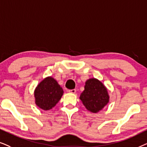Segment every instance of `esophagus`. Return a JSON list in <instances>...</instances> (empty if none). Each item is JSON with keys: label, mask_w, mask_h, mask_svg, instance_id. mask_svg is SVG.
<instances>
[{"label": "esophagus", "mask_w": 147, "mask_h": 147, "mask_svg": "<svg viewBox=\"0 0 147 147\" xmlns=\"http://www.w3.org/2000/svg\"><path fill=\"white\" fill-rule=\"evenodd\" d=\"M68 91L70 93H75L76 91H77V90H76V89H71V90H68Z\"/></svg>", "instance_id": "1"}]
</instances>
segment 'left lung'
Masks as SVG:
<instances>
[{
	"mask_svg": "<svg viewBox=\"0 0 147 147\" xmlns=\"http://www.w3.org/2000/svg\"><path fill=\"white\" fill-rule=\"evenodd\" d=\"M79 98L85 108L92 113H98L109 101L107 87L95 78L86 81L85 89Z\"/></svg>",
	"mask_w": 147,
	"mask_h": 147,
	"instance_id": "1",
	"label": "left lung"
}]
</instances>
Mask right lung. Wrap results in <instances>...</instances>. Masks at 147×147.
Segmentation results:
<instances>
[{
	"instance_id": "right-lung-1",
	"label": "right lung",
	"mask_w": 147,
	"mask_h": 147,
	"mask_svg": "<svg viewBox=\"0 0 147 147\" xmlns=\"http://www.w3.org/2000/svg\"><path fill=\"white\" fill-rule=\"evenodd\" d=\"M62 88L52 77H47L34 90L35 103L43 110H50L57 104L63 95Z\"/></svg>"
}]
</instances>
